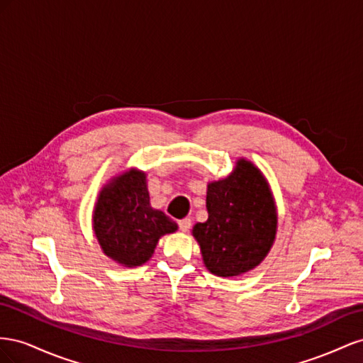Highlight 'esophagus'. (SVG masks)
I'll use <instances>...</instances> for the list:
<instances>
[{"label": "esophagus", "instance_id": "34e87169", "mask_svg": "<svg viewBox=\"0 0 363 363\" xmlns=\"http://www.w3.org/2000/svg\"><path fill=\"white\" fill-rule=\"evenodd\" d=\"M178 225H179V230L182 231V233H187L190 228H191V219H189V217H185V219H182V220H179L178 222Z\"/></svg>", "mask_w": 363, "mask_h": 363}]
</instances>
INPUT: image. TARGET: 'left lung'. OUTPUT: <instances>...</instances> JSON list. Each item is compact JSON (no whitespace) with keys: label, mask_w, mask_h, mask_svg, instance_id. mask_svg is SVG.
<instances>
[{"label":"left lung","mask_w":363,"mask_h":363,"mask_svg":"<svg viewBox=\"0 0 363 363\" xmlns=\"http://www.w3.org/2000/svg\"><path fill=\"white\" fill-rule=\"evenodd\" d=\"M208 220L193 226L205 267L237 277L260 264L275 240L277 208L263 173L239 160L231 174L206 187Z\"/></svg>","instance_id":"8db88e82"}]
</instances>
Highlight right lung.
Instances as JSON below:
<instances>
[{"label": "right lung", "instance_id": "obj_1", "mask_svg": "<svg viewBox=\"0 0 363 363\" xmlns=\"http://www.w3.org/2000/svg\"><path fill=\"white\" fill-rule=\"evenodd\" d=\"M92 228L105 252L126 267L146 263L164 234L178 230L169 216L150 206L146 173L130 169L101 189Z\"/></svg>", "mask_w": 363, "mask_h": 363}]
</instances>
